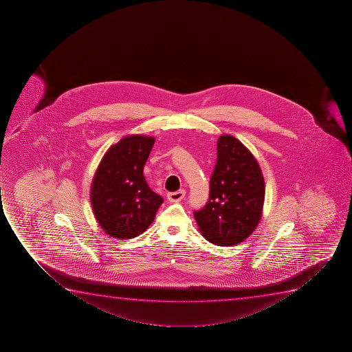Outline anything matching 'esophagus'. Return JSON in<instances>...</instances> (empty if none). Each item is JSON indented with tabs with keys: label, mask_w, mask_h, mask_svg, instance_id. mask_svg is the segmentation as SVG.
I'll return each mask as SVG.
<instances>
[{
	"label": "esophagus",
	"mask_w": 352,
	"mask_h": 352,
	"mask_svg": "<svg viewBox=\"0 0 352 352\" xmlns=\"http://www.w3.org/2000/svg\"><path fill=\"white\" fill-rule=\"evenodd\" d=\"M185 195H186V192L184 190H177V192H170V193L167 195V199L170 200V203H179V201H182Z\"/></svg>",
	"instance_id": "34e87169"
}]
</instances>
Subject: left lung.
<instances>
[{
  "mask_svg": "<svg viewBox=\"0 0 352 352\" xmlns=\"http://www.w3.org/2000/svg\"><path fill=\"white\" fill-rule=\"evenodd\" d=\"M217 147L210 199L195 218L205 239L218 246H232L248 239L261 221L264 177L256 157L236 138L223 134Z\"/></svg>",
  "mask_w": 352,
  "mask_h": 352,
  "instance_id": "8db88e82",
  "label": "left lung"
}]
</instances>
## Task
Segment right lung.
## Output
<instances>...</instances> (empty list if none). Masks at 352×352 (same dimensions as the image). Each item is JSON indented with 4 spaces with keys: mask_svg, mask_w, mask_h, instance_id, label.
I'll list each match as a JSON object with an SVG mask.
<instances>
[{
    "mask_svg": "<svg viewBox=\"0 0 352 352\" xmlns=\"http://www.w3.org/2000/svg\"><path fill=\"white\" fill-rule=\"evenodd\" d=\"M155 138L131 134L111 146L91 184V204L100 228L116 239H131L153 223L160 195L146 182L144 167Z\"/></svg>",
    "mask_w": 352,
    "mask_h": 352,
    "instance_id": "add662e5",
    "label": "right lung"
}]
</instances>
